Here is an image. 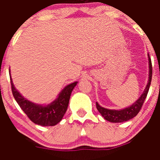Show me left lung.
Returning <instances> with one entry per match:
<instances>
[{
    "label": "left lung",
    "instance_id": "left-lung-1",
    "mask_svg": "<svg viewBox=\"0 0 160 160\" xmlns=\"http://www.w3.org/2000/svg\"><path fill=\"white\" fill-rule=\"evenodd\" d=\"M149 83H148L147 86H146V89L144 92L142 94V96L138 98V101H135L132 105L130 107L126 108L122 110L118 111V110H110V109L104 108L101 107L98 103H96V107L98 111L101 113V115L107 121L111 122H114V123H118V122H127V121L130 120L132 118L135 117L137 114H138L139 111L141 110L144 101L146 100V97H147L148 92H149L150 84H151L152 80V62L151 59H150L149 56Z\"/></svg>",
    "mask_w": 160,
    "mask_h": 160
}]
</instances>
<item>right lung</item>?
<instances>
[{"instance_id":"right-lung-1","label":"right lung","mask_w":160,"mask_h":160,"mask_svg":"<svg viewBox=\"0 0 160 160\" xmlns=\"http://www.w3.org/2000/svg\"><path fill=\"white\" fill-rule=\"evenodd\" d=\"M77 83V82H74L67 85L56 101L47 106H42L23 98L15 89L11 78V90L15 101L32 122L42 126H53L62 120L67 110L71 92Z\"/></svg>"}]
</instances>
